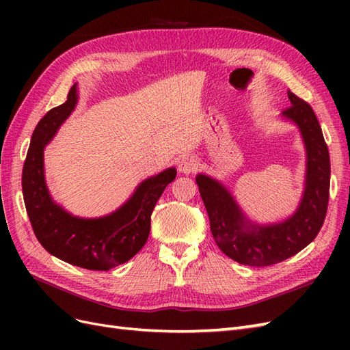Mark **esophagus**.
Segmentation results:
<instances>
[{
  "label": "esophagus",
  "instance_id": "1",
  "mask_svg": "<svg viewBox=\"0 0 350 350\" xmlns=\"http://www.w3.org/2000/svg\"><path fill=\"white\" fill-rule=\"evenodd\" d=\"M197 167L198 162L194 156H183L178 162V171L184 175L194 174L197 171Z\"/></svg>",
  "mask_w": 350,
  "mask_h": 350
}]
</instances>
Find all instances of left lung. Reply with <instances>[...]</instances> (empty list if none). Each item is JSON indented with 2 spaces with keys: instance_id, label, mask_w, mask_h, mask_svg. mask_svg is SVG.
Segmentation results:
<instances>
[{
  "instance_id": "8db88e82",
  "label": "left lung",
  "mask_w": 350,
  "mask_h": 350,
  "mask_svg": "<svg viewBox=\"0 0 350 350\" xmlns=\"http://www.w3.org/2000/svg\"><path fill=\"white\" fill-rule=\"evenodd\" d=\"M288 98L291 107L282 112V120L298 126L306 157L304 193L291 216L260 225L243 213L226 185L206 174L196 176L217 247L243 266H271L295 256L319 235L325 219L330 156L321 126L308 103L291 90Z\"/></svg>"
}]
</instances>
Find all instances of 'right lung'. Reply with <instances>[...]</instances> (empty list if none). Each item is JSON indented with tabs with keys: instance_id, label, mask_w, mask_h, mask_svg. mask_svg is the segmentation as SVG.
Returning a JSON list of instances; mask_svg holds the SVG:
<instances>
[{
	"instance_id": "add662e5",
	"label": "right lung",
	"mask_w": 350,
	"mask_h": 350,
	"mask_svg": "<svg viewBox=\"0 0 350 350\" xmlns=\"http://www.w3.org/2000/svg\"><path fill=\"white\" fill-rule=\"evenodd\" d=\"M79 88L74 83L67 100L38 122L23 166V198L35 235L49 254L72 266L108 271L133 258L144 247L150 234L152 211L165 188L175 179L176 169L167 167L146 178L122 206L107 216L86 219L68 213L49 194L44 150L76 109Z\"/></svg>"
}]
</instances>
